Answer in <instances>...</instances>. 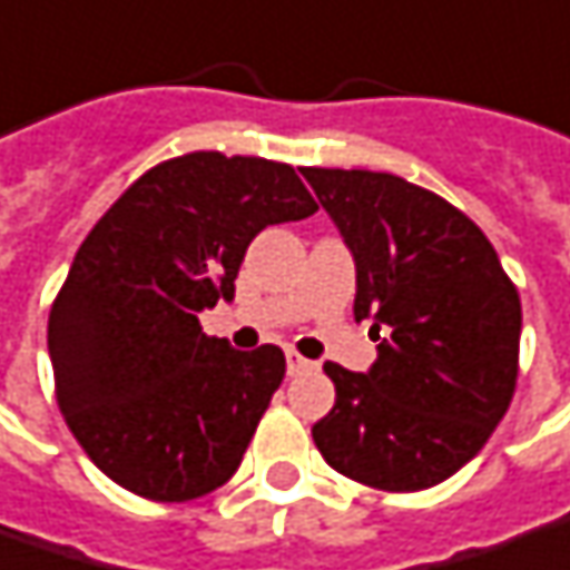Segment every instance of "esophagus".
Wrapping results in <instances>:
<instances>
[{"label":"esophagus","mask_w":570,"mask_h":570,"mask_svg":"<svg viewBox=\"0 0 570 570\" xmlns=\"http://www.w3.org/2000/svg\"><path fill=\"white\" fill-rule=\"evenodd\" d=\"M308 368H315V363H308L299 353H286V372H289V375H303Z\"/></svg>","instance_id":"esophagus-1"}]
</instances>
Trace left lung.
I'll return each mask as SVG.
<instances>
[{
	"mask_svg": "<svg viewBox=\"0 0 570 570\" xmlns=\"http://www.w3.org/2000/svg\"><path fill=\"white\" fill-rule=\"evenodd\" d=\"M356 262L368 372L324 363L337 401L312 425L322 458L384 492L454 476L495 432L518 384L520 296L492 243L429 188L372 169L303 167Z\"/></svg>",
	"mask_w": 570,
	"mask_h": 570,
	"instance_id": "left-lung-1",
	"label": "left lung"
}]
</instances>
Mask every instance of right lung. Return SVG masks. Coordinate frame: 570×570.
I'll return each instance as SVG.
<instances>
[{
	"mask_svg": "<svg viewBox=\"0 0 570 570\" xmlns=\"http://www.w3.org/2000/svg\"><path fill=\"white\" fill-rule=\"evenodd\" d=\"M318 210L289 164L195 150L148 169L97 220L50 308L56 401L109 480L150 501L202 499L243 463L286 372L198 312L233 299L248 243Z\"/></svg>",
	"mask_w": 570,
	"mask_h": 570,
	"instance_id": "1",
	"label": "right lung"
}]
</instances>
